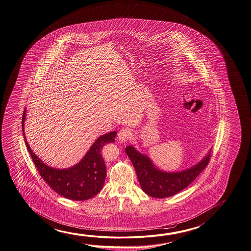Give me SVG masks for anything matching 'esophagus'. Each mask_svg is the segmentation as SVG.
<instances>
[{
  "label": "esophagus",
  "instance_id": "esophagus-1",
  "mask_svg": "<svg viewBox=\"0 0 251 251\" xmlns=\"http://www.w3.org/2000/svg\"><path fill=\"white\" fill-rule=\"evenodd\" d=\"M132 137V131L127 128H123L119 131L118 134V139L119 142H127Z\"/></svg>",
  "mask_w": 251,
  "mask_h": 251
}]
</instances>
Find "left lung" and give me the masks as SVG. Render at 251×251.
<instances>
[{
  "mask_svg": "<svg viewBox=\"0 0 251 251\" xmlns=\"http://www.w3.org/2000/svg\"><path fill=\"white\" fill-rule=\"evenodd\" d=\"M210 152L211 150L191 167L171 173L157 168L148 155L142 154L134 147L129 145L126 148V153L135 169L142 190L155 198L173 196L185 189L207 166Z\"/></svg>",
  "mask_w": 251,
  "mask_h": 251,
  "instance_id": "8db88e82",
  "label": "left lung"
}]
</instances>
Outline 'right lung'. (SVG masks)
Wrapping results in <instances>:
<instances>
[{
    "label": "right lung",
    "mask_w": 251,
    "mask_h": 251,
    "mask_svg": "<svg viewBox=\"0 0 251 251\" xmlns=\"http://www.w3.org/2000/svg\"><path fill=\"white\" fill-rule=\"evenodd\" d=\"M25 117L26 108L22 118L23 135L32 161L45 182L60 196L71 200H88L96 196L101 190L106 178L101 150L107 143L115 142L117 132L112 131L98 137L82 159L72 167L53 168L40 159L29 146L25 134Z\"/></svg>",
    "instance_id": "obj_1"
}]
</instances>
